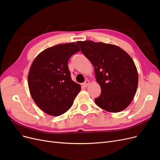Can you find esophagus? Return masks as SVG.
I'll use <instances>...</instances> for the list:
<instances>
[{
  "mask_svg": "<svg viewBox=\"0 0 160 160\" xmlns=\"http://www.w3.org/2000/svg\"><path fill=\"white\" fill-rule=\"evenodd\" d=\"M89 85V81H88V80H86L84 82V83H83V86L85 87V88H86V87H88Z\"/></svg>",
  "mask_w": 160,
  "mask_h": 160,
  "instance_id": "1",
  "label": "esophagus"
}]
</instances>
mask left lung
I'll return each instance as SVG.
<instances>
[{
	"label": "left lung",
	"instance_id": "8db88e82",
	"mask_svg": "<svg viewBox=\"0 0 160 160\" xmlns=\"http://www.w3.org/2000/svg\"><path fill=\"white\" fill-rule=\"evenodd\" d=\"M81 51L91 62L101 93L96 105L109 112L123 111L132 102L138 84L134 62L120 47L92 41H77Z\"/></svg>",
	"mask_w": 160,
	"mask_h": 160
}]
</instances>
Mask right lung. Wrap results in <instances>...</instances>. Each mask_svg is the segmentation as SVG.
Wrapping results in <instances>:
<instances>
[{"instance_id":"obj_1","label":"right lung","mask_w":160,"mask_h":160,"mask_svg":"<svg viewBox=\"0 0 160 160\" xmlns=\"http://www.w3.org/2000/svg\"><path fill=\"white\" fill-rule=\"evenodd\" d=\"M79 48L75 42L59 44L42 51L28 75V88L35 103L46 113L59 116L68 111L81 86L71 77L69 58Z\"/></svg>"}]
</instances>
